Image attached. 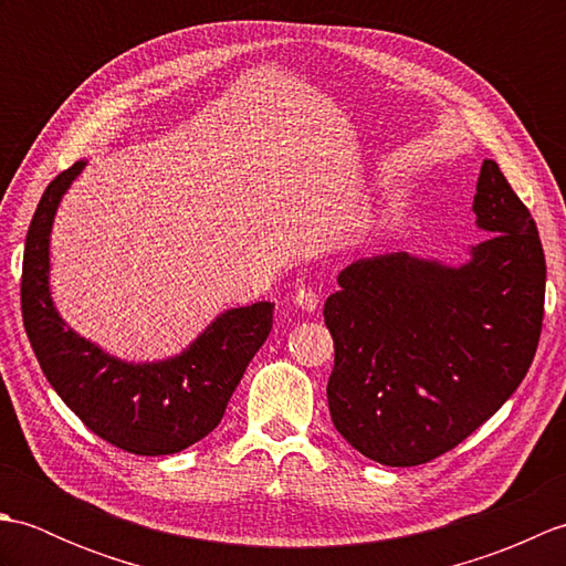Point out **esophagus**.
<instances>
[{"label":"esophagus","instance_id":"34e87169","mask_svg":"<svg viewBox=\"0 0 566 566\" xmlns=\"http://www.w3.org/2000/svg\"><path fill=\"white\" fill-rule=\"evenodd\" d=\"M294 304L302 311H316L321 304V296L314 286H298L294 292Z\"/></svg>","mask_w":566,"mask_h":566}]
</instances>
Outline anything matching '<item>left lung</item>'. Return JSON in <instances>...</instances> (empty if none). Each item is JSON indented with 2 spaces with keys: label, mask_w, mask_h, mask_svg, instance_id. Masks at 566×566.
I'll return each instance as SVG.
<instances>
[{
  "label": "left lung",
  "mask_w": 566,
  "mask_h": 566,
  "mask_svg": "<svg viewBox=\"0 0 566 566\" xmlns=\"http://www.w3.org/2000/svg\"><path fill=\"white\" fill-rule=\"evenodd\" d=\"M484 238L462 268L408 252L355 260L323 318L335 430L369 460L416 467L494 416L531 369L545 316V252L494 160L474 195Z\"/></svg>",
  "instance_id": "1"
}]
</instances>
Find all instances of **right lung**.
I'll return each instance as SVG.
<instances>
[{
	"label": "right lung",
	"instance_id": "obj_1",
	"mask_svg": "<svg viewBox=\"0 0 566 566\" xmlns=\"http://www.w3.org/2000/svg\"><path fill=\"white\" fill-rule=\"evenodd\" d=\"M84 163L45 187L27 233L21 316L45 379L94 436L134 454H175L221 423L228 399L272 331L270 302L231 308L201 338L160 365H126L65 328L48 292L53 216Z\"/></svg>",
	"mask_w": 566,
	"mask_h": 566
}]
</instances>
